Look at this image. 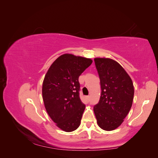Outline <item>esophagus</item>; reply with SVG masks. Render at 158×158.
Returning a JSON list of instances; mask_svg holds the SVG:
<instances>
[{
  "label": "esophagus",
  "instance_id": "1",
  "mask_svg": "<svg viewBox=\"0 0 158 158\" xmlns=\"http://www.w3.org/2000/svg\"><path fill=\"white\" fill-rule=\"evenodd\" d=\"M89 98H90V97L89 96V95H88V96H86V99H87L88 101H89Z\"/></svg>",
  "mask_w": 158,
  "mask_h": 158
}]
</instances>
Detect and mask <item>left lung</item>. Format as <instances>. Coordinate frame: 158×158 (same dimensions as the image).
<instances>
[{"mask_svg": "<svg viewBox=\"0 0 158 158\" xmlns=\"http://www.w3.org/2000/svg\"><path fill=\"white\" fill-rule=\"evenodd\" d=\"M94 61L102 94L94 111L100 128L113 131L123 123L132 107L135 94L133 83L117 61L109 58H95Z\"/></svg>", "mask_w": 158, "mask_h": 158, "instance_id": "obj_1", "label": "left lung"}]
</instances>
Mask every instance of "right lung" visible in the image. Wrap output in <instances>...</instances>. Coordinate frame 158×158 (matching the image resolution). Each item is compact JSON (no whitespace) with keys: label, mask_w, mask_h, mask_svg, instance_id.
<instances>
[{"label":"right lung","mask_w":158,"mask_h":158,"mask_svg":"<svg viewBox=\"0 0 158 158\" xmlns=\"http://www.w3.org/2000/svg\"><path fill=\"white\" fill-rule=\"evenodd\" d=\"M91 59L63 54L47 70L42 95L46 111L56 125L65 132L77 129L85 109L79 96L78 78L92 63Z\"/></svg>","instance_id":"add662e5"}]
</instances>
